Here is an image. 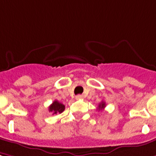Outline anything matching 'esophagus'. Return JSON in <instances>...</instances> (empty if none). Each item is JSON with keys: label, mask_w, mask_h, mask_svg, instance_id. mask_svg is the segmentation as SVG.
<instances>
[{"label": "esophagus", "mask_w": 156, "mask_h": 156, "mask_svg": "<svg viewBox=\"0 0 156 156\" xmlns=\"http://www.w3.org/2000/svg\"><path fill=\"white\" fill-rule=\"evenodd\" d=\"M83 98V95H78V96H76V99H77V100H81Z\"/></svg>", "instance_id": "obj_1"}]
</instances>
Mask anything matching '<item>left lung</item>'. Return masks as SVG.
I'll return each instance as SVG.
<instances>
[{"label":"left lung","mask_w":156,"mask_h":156,"mask_svg":"<svg viewBox=\"0 0 156 156\" xmlns=\"http://www.w3.org/2000/svg\"><path fill=\"white\" fill-rule=\"evenodd\" d=\"M105 106H106V104H105L104 101H101L100 104H99V106H98V109H99V110H101V109L104 108Z\"/></svg>","instance_id":"8db88e82"}]
</instances>
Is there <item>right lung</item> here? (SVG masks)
I'll return each instance as SVG.
<instances>
[{
    "instance_id": "add662e5",
    "label": "right lung",
    "mask_w": 156,
    "mask_h": 156,
    "mask_svg": "<svg viewBox=\"0 0 156 156\" xmlns=\"http://www.w3.org/2000/svg\"><path fill=\"white\" fill-rule=\"evenodd\" d=\"M48 110H49V112H52L53 114H56L58 113L61 114L65 110V105L59 102L58 101H54V102L49 106Z\"/></svg>"
}]
</instances>
